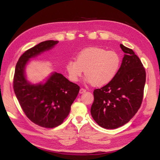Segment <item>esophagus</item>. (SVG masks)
<instances>
[{"label":"esophagus","mask_w":160,"mask_h":160,"mask_svg":"<svg viewBox=\"0 0 160 160\" xmlns=\"http://www.w3.org/2000/svg\"><path fill=\"white\" fill-rule=\"evenodd\" d=\"M86 91V89H84V88H80V93H85V92Z\"/></svg>","instance_id":"esophagus-1"}]
</instances>
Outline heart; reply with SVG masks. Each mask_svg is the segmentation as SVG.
Wrapping results in <instances>:
<instances>
[{"instance_id":"heart-1","label":"heart","mask_w":160,"mask_h":160,"mask_svg":"<svg viewBox=\"0 0 160 160\" xmlns=\"http://www.w3.org/2000/svg\"><path fill=\"white\" fill-rule=\"evenodd\" d=\"M120 64V57L115 52L92 47L81 50L76 60L67 62L65 70L72 82H77L84 71L88 82L95 86H102L113 80Z\"/></svg>"}]
</instances>
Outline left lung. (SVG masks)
Wrapping results in <instances>:
<instances>
[{"label":"left lung","instance_id":"left-lung-1","mask_svg":"<svg viewBox=\"0 0 160 160\" xmlns=\"http://www.w3.org/2000/svg\"><path fill=\"white\" fill-rule=\"evenodd\" d=\"M125 53L119 69L108 84L93 91L91 114L106 129L127 123L140 108L144 94L146 72L139 57L131 48L121 44Z\"/></svg>","mask_w":160,"mask_h":160}]
</instances>
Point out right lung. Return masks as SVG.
<instances>
[{"mask_svg": "<svg viewBox=\"0 0 160 160\" xmlns=\"http://www.w3.org/2000/svg\"><path fill=\"white\" fill-rule=\"evenodd\" d=\"M58 43L45 41L26 50L16 64L13 82L15 94L24 114L33 123L47 128L60 125L68 116L80 86L56 72L44 84L32 85L25 78L24 67L30 58Z\"/></svg>", "mask_w": 160, "mask_h": 160, "instance_id": "1", "label": "right lung"}]
</instances>
